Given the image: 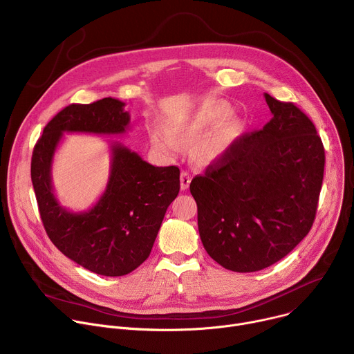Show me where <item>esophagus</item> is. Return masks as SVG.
<instances>
[{"mask_svg":"<svg viewBox=\"0 0 354 354\" xmlns=\"http://www.w3.org/2000/svg\"><path fill=\"white\" fill-rule=\"evenodd\" d=\"M190 182H192V178H190L189 172H185V171H183V172L180 174V187H182V190H186V189L189 187Z\"/></svg>","mask_w":354,"mask_h":354,"instance_id":"esophagus-1","label":"esophagus"}]
</instances>
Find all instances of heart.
I'll return each mask as SVG.
<instances>
[{
	"mask_svg": "<svg viewBox=\"0 0 354 354\" xmlns=\"http://www.w3.org/2000/svg\"><path fill=\"white\" fill-rule=\"evenodd\" d=\"M231 112L224 104H213L198 109L197 112L174 120L165 126L149 129V141L158 153L172 157L182 149V142H196L193 145V157L198 162H212L220 158L230 144L225 133H216L228 120Z\"/></svg>",
	"mask_w": 354,
	"mask_h": 354,
	"instance_id": "heart-1",
	"label": "heart"
}]
</instances>
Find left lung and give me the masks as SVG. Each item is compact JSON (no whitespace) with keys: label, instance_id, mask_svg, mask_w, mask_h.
<instances>
[{"label":"left lung","instance_id":"left-lung-1","mask_svg":"<svg viewBox=\"0 0 354 354\" xmlns=\"http://www.w3.org/2000/svg\"><path fill=\"white\" fill-rule=\"evenodd\" d=\"M265 99L270 122L236 138L190 183L205 249L239 273L272 266L304 239L324 179L325 149L314 123L291 102Z\"/></svg>","mask_w":354,"mask_h":354}]
</instances>
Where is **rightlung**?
I'll return each mask as SVG.
<instances>
[{
	"label": "right lung",
	"instance_id": "right-lung-1",
	"mask_svg": "<svg viewBox=\"0 0 354 354\" xmlns=\"http://www.w3.org/2000/svg\"><path fill=\"white\" fill-rule=\"evenodd\" d=\"M129 123L130 115L119 99L73 104L46 124L30 165L50 241L80 266L111 277L133 272L149 257L167 209L179 193V168L154 167L123 144L112 142L104 194L88 212L74 213L62 207L55 194L52 162L63 133L123 134Z\"/></svg>",
	"mask_w": 354,
	"mask_h": 354
}]
</instances>
